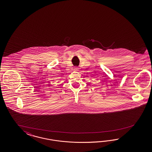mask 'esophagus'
I'll use <instances>...</instances> for the list:
<instances>
[{"label": "esophagus", "instance_id": "obj_1", "mask_svg": "<svg viewBox=\"0 0 152 152\" xmlns=\"http://www.w3.org/2000/svg\"><path fill=\"white\" fill-rule=\"evenodd\" d=\"M75 70H76V71H77V70H78V67H75Z\"/></svg>", "mask_w": 152, "mask_h": 152}]
</instances>
